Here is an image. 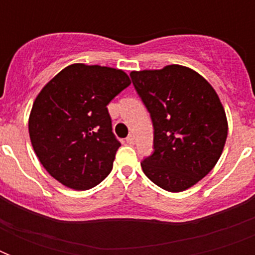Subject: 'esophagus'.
Returning a JSON list of instances; mask_svg holds the SVG:
<instances>
[{
    "label": "esophagus",
    "instance_id": "34e87169",
    "mask_svg": "<svg viewBox=\"0 0 255 255\" xmlns=\"http://www.w3.org/2000/svg\"><path fill=\"white\" fill-rule=\"evenodd\" d=\"M126 141H127V144H131V145H133V144H135V136L128 135L127 139H126Z\"/></svg>",
    "mask_w": 255,
    "mask_h": 255
}]
</instances>
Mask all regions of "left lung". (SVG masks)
I'll return each instance as SVG.
<instances>
[{"mask_svg": "<svg viewBox=\"0 0 255 255\" xmlns=\"http://www.w3.org/2000/svg\"><path fill=\"white\" fill-rule=\"evenodd\" d=\"M129 77L153 124L155 151L141 161L143 172L168 192L188 189L213 169L225 145L228 122L218 95L184 66Z\"/></svg>", "mask_w": 255, "mask_h": 255, "instance_id": "obj_1", "label": "left lung"}]
</instances>
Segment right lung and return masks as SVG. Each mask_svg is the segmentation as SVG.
Returning <instances> with one entry per match:
<instances>
[{
	"label": "right lung",
	"instance_id": "add662e5",
	"mask_svg": "<svg viewBox=\"0 0 255 255\" xmlns=\"http://www.w3.org/2000/svg\"><path fill=\"white\" fill-rule=\"evenodd\" d=\"M131 85L122 70L71 65L42 88L29 119L30 140L45 169L73 189L107 177L120 141L107 104Z\"/></svg>",
	"mask_w": 255,
	"mask_h": 255
}]
</instances>
